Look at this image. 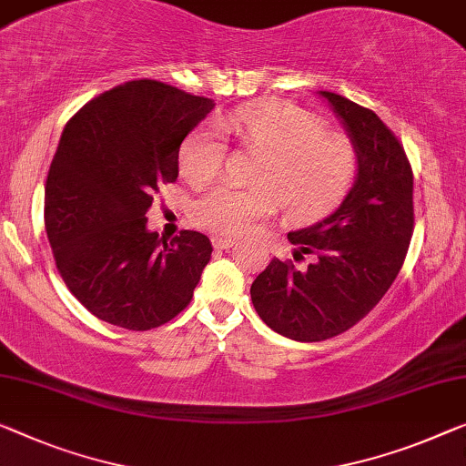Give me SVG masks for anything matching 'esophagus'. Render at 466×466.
Here are the masks:
<instances>
[{"label": "esophagus", "instance_id": "1", "mask_svg": "<svg viewBox=\"0 0 466 466\" xmlns=\"http://www.w3.org/2000/svg\"><path fill=\"white\" fill-rule=\"evenodd\" d=\"M235 243L233 238H223V235H214L212 238V246L218 248V249H228Z\"/></svg>", "mask_w": 466, "mask_h": 466}]
</instances>
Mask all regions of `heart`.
Returning <instances> with one entry per match:
<instances>
[{
  "mask_svg": "<svg viewBox=\"0 0 466 466\" xmlns=\"http://www.w3.org/2000/svg\"><path fill=\"white\" fill-rule=\"evenodd\" d=\"M243 146L260 152L254 187L217 185L193 204V218L220 235L249 233L283 210L293 218H312L331 210L352 187L358 173L354 143L327 133L312 114L291 104L243 106L220 118ZM227 154L218 125L193 131L181 147V173L202 185L220 173Z\"/></svg>",
  "mask_w": 466,
  "mask_h": 466,
  "instance_id": "1",
  "label": "heart"
}]
</instances>
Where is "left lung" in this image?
<instances>
[{"instance_id":"obj_1","label":"left lung","mask_w":466,"mask_h":466,"mask_svg":"<svg viewBox=\"0 0 466 466\" xmlns=\"http://www.w3.org/2000/svg\"><path fill=\"white\" fill-rule=\"evenodd\" d=\"M358 152L352 189L329 217L288 233L304 268L273 258L252 283L258 317L296 341L335 338L367 317L402 268L414 228L412 168L383 120L331 91H320Z\"/></svg>"}]
</instances>
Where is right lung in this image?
I'll return each mask as SVG.
<instances>
[{
  "label": "right lung",
  "mask_w": 466,
  "mask_h": 466,
  "mask_svg": "<svg viewBox=\"0 0 466 466\" xmlns=\"http://www.w3.org/2000/svg\"><path fill=\"white\" fill-rule=\"evenodd\" d=\"M208 97L128 81L93 97L64 127L46 183V231L70 293L106 323L147 331L191 302L212 243L147 231L154 193L178 177V147Z\"/></svg>",
  "instance_id": "right-lung-1"
}]
</instances>
